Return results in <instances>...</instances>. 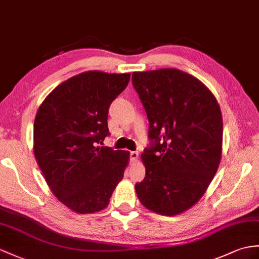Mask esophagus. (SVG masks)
Segmentation results:
<instances>
[{"instance_id":"obj_1","label":"esophagus","mask_w":259,"mask_h":259,"mask_svg":"<svg viewBox=\"0 0 259 259\" xmlns=\"http://www.w3.org/2000/svg\"><path fill=\"white\" fill-rule=\"evenodd\" d=\"M130 157H131V159L133 160V161H137V159H138V153H137V151H131Z\"/></svg>"}]
</instances>
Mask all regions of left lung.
<instances>
[{
  "label": "left lung",
  "mask_w": 259,
  "mask_h": 259,
  "mask_svg": "<svg viewBox=\"0 0 259 259\" xmlns=\"http://www.w3.org/2000/svg\"><path fill=\"white\" fill-rule=\"evenodd\" d=\"M149 122V146L142 159L145 178L135 185L148 210L174 217L198 202L217 174L223 122L215 97L178 69L133 72Z\"/></svg>",
  "instance_id": "8db88e82"
}]
</instances>
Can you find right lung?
I'll return each instance as SVG.
<instances>
[{
	"label": "right lung",
	"instance_id": "1",
	"mask_svg": "<svg viewBox=\"0 0 259 259\" xmlns=\"http://www.w3.org/2000/svg\"><path fill=\"white\" fill-rule=\"evenodd\" d=\"M130 78V73H80L56 87L37 111L36 161L50 190L74 212L103 210L123 179L128 151L99 144L110 135L109 108Z\"/></svg>",
	"mask_w": 259,
	"mask_h": 259
}]
</instances>
